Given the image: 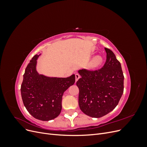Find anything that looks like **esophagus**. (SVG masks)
<instances>
[{
    "mask_svg": "<svg viewBox=\"0 0 147 147\" xmlns=\"http://www.w3.org/2000/svg\"><path fill=\"white\" fill-rule=\"evenodd\" d=\"M80 78V75L78 74H75V81L77 82L78 80Z\"/></svg>",
    "mask_w": 147,
    "mask_h": 147,
    "instance_id": "34e87169",
    "label": "esophagus"
}]
</instances>
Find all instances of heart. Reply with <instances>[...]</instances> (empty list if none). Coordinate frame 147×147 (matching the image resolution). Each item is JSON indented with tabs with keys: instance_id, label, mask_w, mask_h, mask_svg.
<instances>
[{
	"instance_id": "1",
	"label": "heart",
	"mask_w": 147,
	"mask_h": 147,
	"mask_svg": "<svg viewBox=\"0 0 147 147\" xmlns=\"http://www.w3.org/2000/svg\"><path fill=\"white\" fill-rule=\"evenodd\" d=\"M104 62V58L100 56H96L88 64V67L90 69H96L102 64Z\"/></svg>"
}]
</instances>
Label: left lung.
Wrapping results in <instances>:
<instances>
[{
    "label": "left lung",
    "mask_w": 147,
    "mask_h": 147,
    "mask_svg": "<svg viewBox=\"0 0 147 147\" xmlns=\"http://www.w3.org/2000/svg\"><path fill=\"white\" fill-rule=\"evenodd\" d=\"M105 50L107 59L103 67L94 71L78 70L81 78L76 83L79 89L80 109L93 118H100L112 111L124 90L121 64L112 51L107 48Z\"/></svg>",
    "instance_id": "1"
}]
</instances>
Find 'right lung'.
Returning <instances> with one entry per match:
<instances>
[{"label": "right lung", "mask_w": 147, "mask_h": 147, "mask_svg": "<svg viewBox=\"0 0 147 147\" xmlns=\"http://www.w3.org/2000/svg\"><path fill=\"white\" fill-rule=\"evenodd\" d=\"M40 55H35L26 68L21 93L26 109L33 117L50 121L60 114L62 97L74 84L75 76L73 74L69 77L57 78L39 74L36 65Z\"/></svg>", "instance_id": "1"}]
</instances>
